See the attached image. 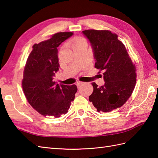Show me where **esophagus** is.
<instances>
[{
	"label": "esophagus",
	"instance_id": "1",
	"mask_svg": "<svg viewBox=\"0 0 158 158\" xmlns=\"http://www.w3.org/2000/svg\"><path fill=\"white\" fill-rule=\"evenodd\" d=\"M83 83H84V82H80V81H79V82H76V85H77V86H78V87H80V86L82 85Z\"/></svg>",
	"mask_w": 158,
	"mask_h": 158
}]
</instances>
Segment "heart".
Masks as SVG:
<instances>
[{"label":"heart","mask_w":158,"mask_h":158,"mask_svg":"<svg viewBox=\"0 0 158 158\" xmlns=\"http://www.w3.org/2000/svg\"><path fill=\"white\" fill-rule=\"evenodd\" d=\"M82 43H86L85 40L83 39V38H82V37H76L72 41L73 47L76 45H78L79 44H81Z\"/></svg>","instance_id":"heart-1"}]
</instances>
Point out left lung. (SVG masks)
<instances>
[{
    "mask_svg": "<svg viewBox=\"0 0 158 158\" xmlns=\"http://www.w3.org/2000/svg\"><path fill=\"white\" fill-rule=\"evenodd\" d=\"M82 33L93 49L94 67L102 72L105 84L92 83L89 101L98 112H110L122 106L131 96L136 84V68L124 44L109 30L88 29Z\"/></svg>",
    "mask_w": 158,
    "mask_h": 158,
    "instance_id": "obj_1",
    "label": "left lung"
}]
</instances>
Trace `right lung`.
Here are the masks:
<instances>
[{
	"mask_svg": "<svg viewBox=\"0 0 158 158\" xmlns=\"http://www.w3.org/2000/svg\"><path fill=\"white\" fill-rule=\"evenodd\" d=\"M73 32H60L50 39L33 45L23 71L22 87L25 97L33 108L44 116L56 118L68 113L74 101L77 86L56 84L53 80L58 71L57 48Z\"/></svg>",
	"mask_w": 158,
	"mask_h": 158,
	"instance_id": "add662e5",
	"label": "right lung"
}]
</instances>
